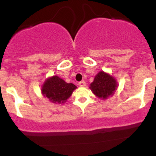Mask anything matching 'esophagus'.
I'll use <instances>...</instances> for the list:
<instances>
[{"mask_svg":"<svg viewBox=\"0 0 156 156\" xmlns=\"http://www.w3.org/2000/svg\"><path fill=\"white\" fill-rule=\"evenodd\" d=\"M78 85H79L80 87H85L86 83L84 82V81H80V82L78 83Z\"/></svg>","mask_w":156,"mask_h":156,"instance_id":"1","label":"esophagus"}]
</instances>
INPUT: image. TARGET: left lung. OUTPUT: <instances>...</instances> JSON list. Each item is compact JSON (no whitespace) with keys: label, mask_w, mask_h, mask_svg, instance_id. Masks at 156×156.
Instances as JSON below:
<instances>
[{"label":"left lung","mask_w":156,"mask_h":156,"mask_svg":"<svg viewBox=\"0 0 156 156\" xmlns=\"http://www.w3.org/2000/svg\"><path fill=\"white\" fill-rule=\"evenodd\" d=\"M118 84L114 78L103 72H100L90 84V89L97 97L107 99L116 90Z\"/></svg>","instance_id":"left-lung-1"}]
</instances>
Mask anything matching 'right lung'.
Segmentation results:
<instances>
[{
  "label": "right lung",
  "instance_id": "add662e5",
  "mask_svg": "<svg viewBox=\"0 0 156 156\" xmlns=\"http://www.w3.org/2000/svg\"><path fill=\"white\" fill-rule=\"evenodd\" d=\"M76 86L72 83H66L58 76H53L45 81L42 87V94L54 103H65L72 95Z\"/></svg>",
  "mask_w": 156,
  "mask_h": 156
}]
</instances>
